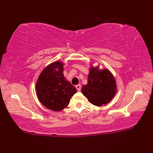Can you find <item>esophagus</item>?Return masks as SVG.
<instances>
[{
	"mask_svg": "<svg viewBox=\"0 0 153 153\" xmlns=\"http://www.w3.org/2000/svg\"><path fill=\"white\" fill-rule=\"evenodd\" d=\"M76 88L77 89V91H79L81 90V85H79V84H78V85H76Z\"/></svg>",
	"mask_w": 153,
	"mask_h": 153,
	"instance_id": "esophagus-1",
	"label": "esophagus"
}]
</instances>
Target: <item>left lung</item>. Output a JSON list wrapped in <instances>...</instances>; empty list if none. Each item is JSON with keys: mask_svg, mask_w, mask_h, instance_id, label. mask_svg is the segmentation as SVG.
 Segmentation results:
<instances>
[{"mask_svg": "<svg viewBox=\"0 0 153 153\" xmlns=\"http://www.w3.org/2000/svg\"><path fill=\"white\" fill-rule=\"evenodd\" d=\"M116 91V82L111 71L108 68L100 69L99 65H91L87 85H84L82 89L88 101L97 106L106 105L112 100Z\"/></svg>", "mask_w": 153, "mask_h": 153, "instance_id": "1", "label": "left lung"}]
</instances>
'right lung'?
I'll list each match as a JSON object with an SVG mask.
<instances>
[{"mask_svg": "<svg viewBox=\"0 0 153 153\" xmlns=\"http://www.w3.org/2000/svg\"><path fill=\"white\" fill-rule=\"evenodd\" d=\"M64 63L55 61L41 71L35 84L37 98L46 108L60 111L68 105L70 99L77 92L76 87L65 78Z\"/></svg>", "mask_w": 153, "mask_h": 153, "instance_id": "1", "label": "right lung"}]
</instances>
